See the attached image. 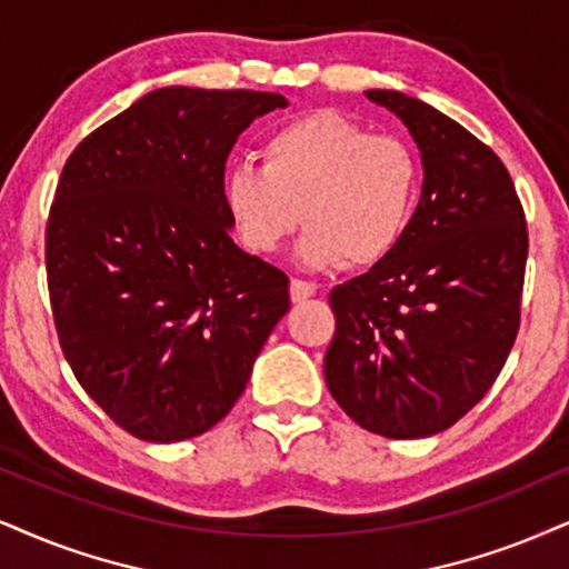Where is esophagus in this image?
Wrapping results in <instances>:
<instances>
[{"label":"esophagus","instance_id":"esophagus-1","mask_svg":"<svg viewBox=\"0 0 569 569\" xmlns=\"http://www.w3.org/2000/svg\"><path fill=\"white\" fill-rule=\"evenodd\" d=\"M311 296H317V284L306 282V279H292L290 282V298L292 303H303Z\"/></svg>","mask_w":569,"mask_h":569}]
</instances>
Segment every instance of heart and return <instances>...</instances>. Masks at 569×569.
<instances>
[{"mask_svg": "<svg viewBox=\"0 0 569 569\" xmlns=\"http://www.w3.org/2000/svg\"><path fill=\"white\" fill-rule=\"evenodd\" d=\"M263 166H231L221 200L244 248L273 252L298 229L300 261L371 269L392 256L419 202V160L403 139L369 134L319 110L279 126L261 144ZM305 216H299V210Z\"/></svg>", "mask_w": 569, "mask_h": 569, "instance_id": "obj_1", "label": "heart"}]
</instances>
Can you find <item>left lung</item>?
<instances>
[{"instance_id":"1","label":"left lung","mask_w":569,"mask_h":569,"mask_svg":"<svg viewBox=\"0 0 569 569\" xmlns=\"http://www.w3.org/2000/svg\"><path fill=\"white\" fill-rule=\"evenodd\" d=\"M425 168L401 244L329 292L325 380L356 425L409 440L459 422L496 382L520 329L528 223L490 147L417 97L369 89Z\"/></svg>"}]
</instances>
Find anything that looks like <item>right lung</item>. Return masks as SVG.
<instances>
[{"instance_id":"1","label":"right lung","mask_w":569,"mask_h":569,"mask_svg":"<svg viewBox=\"0 0 569 569\" xmlns=\"http://www.w3.org/2000/svg\"><path fill=\"white\" fill-rule=\"evenodd\" d=\"M282 94L163 87L76 147L47 221L60 348L91 401L150 443L219 425L290 311L287 273L231 240L237 137Z\"/></svg>"}]
</instances>
